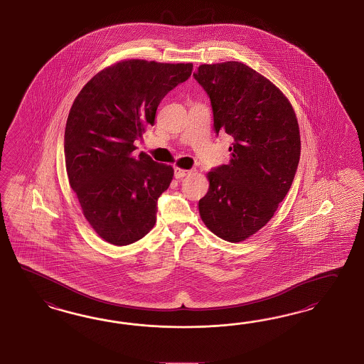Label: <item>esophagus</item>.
Segmentation results:
<instances>
[{"mask_svg":"<svg viewBox=\"0 0 364 364\" xmlns=\"http://www.w3.org/2000/svg\"><path fill=\"white\" fill-rule=\"evenodd\" d=\"M189 173H191V171L181 169V168H175V177H176V178H183V177L187 176Z\"/></svg>","mask_w":364,"mask_h":364,"instance_id":"1","label":"esophagus"}]
</instances>
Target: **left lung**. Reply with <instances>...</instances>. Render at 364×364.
I'll return each instance as SVG.
<instances>
[{"instance_id":"1","label":"left lung","mask_w":364,"mask_h":364,"mask_svg":"<svg viewBox=\"0 0 364 364\" xmlns=\"http://www.w3.org/2000/svg\"><path fill=\"white\" fill-rule=\"evenodd\" d=\"M193 77L210 99L217 135L233 139L229 163L208 172L200 216L216 236L240 242L267 224L291 187L298 122L285 95L241 62L201 65Z\"/></svg>"}]
</instances>
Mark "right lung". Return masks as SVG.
<instances>
[{
    "label": "right lung",
    "instance_id": "1",
    "mask_svg": "<svg viewBox=\"0 0 364 364\" xmlns=\"http://www.w3.org/2000/svg\"><path fill=\"white\" fill-rule=\"evenodd\" d=\"M192 69V63L123 60L90 79L70 108V187L90 225L112 245L136 242L156 223L157 198L169 187L173 168L143 152L134 156V141L154 126L160 102Z\"/></svg>",
    "mask_w": 364,
    "mask_h": 364
}]
</instances>
